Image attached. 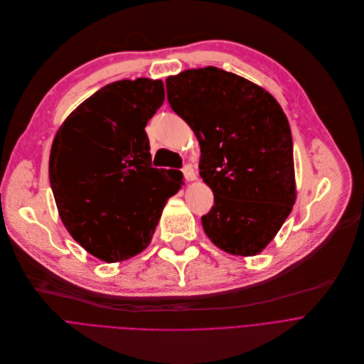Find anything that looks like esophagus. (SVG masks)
<instances>
[{"mask_svg":"<svg viewBox=\"0 0 364 364\" xmlns=\"http://www.w3.org/2000/svg\"><path fill=\"white\" fill-rule=\"evenodd\" d=\"M182 172H183V176L186 181H196V173L191 165H185Z\"/></svg>","mask_w":364,"mask_h":364,"instance_id":"34e87169","label":"esophagus"}]
</instances>
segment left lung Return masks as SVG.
Instances as JSON below:
<instances>
[{"mask_svg": "<svg viewBox=\"0 0 364 364\" xmlns=\"http://www.w3.org/2000/svg\"><path fill=\"white\" fill-rule=\"evenodd\" d=\"M166 92L199 141V175L213 192L205 234L228 254L257 255L297 198L285 113L258 85L212 65L169 76Z\"/></svg>", "mask_w": 364, "mask_h": 364, "instance_id": "obj_1", "label": "left lung"}]
</instances>
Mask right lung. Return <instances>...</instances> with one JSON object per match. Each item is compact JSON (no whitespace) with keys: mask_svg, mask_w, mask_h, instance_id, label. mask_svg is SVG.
I'll list each match as a JSON object with an SVG mask.
<instances>
[{"mask_svg":"<svg viewBox=\"0 0 364 364\" xmlns=\"http://www.w3.org/2000/svg\"><path fill=\"white\" fill-rule=\"evenodd\" d=\"M165 100L162 80L139 77L102 87L57 130L48 176L58 215L87 252L120 262L146 248L179 171L152 166L144 127Z\"/></svg>","mask_w":364,"mask_h":364,"instance_id":"add662e5","label":"right lung"}]
</instances>
